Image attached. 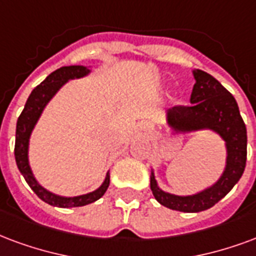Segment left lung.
Wrapping results in <instances>:
<instances>
[{"label":"left lung","instance_id":"obj_1","mask_svg":"<svg viewBox=\"0 0 256 256\" xmlns=\"http://www.w3.org/2000/svg\"><path fill=\"white\" fill-rule=\"evenodd\" d=\"M196 84L191 92V106H178L166 111V123L175 133L212 130L224 140L226 148L225 168L218 180L192 196H175L162 191L154 172L150 174V190L158 204L168 209L196 213L210 209L224 198L239 182L247 160V128L238 103L213 76L204 70H192Z\"/></svg>","mask_w":256,"mask_h":256}]
</instances>
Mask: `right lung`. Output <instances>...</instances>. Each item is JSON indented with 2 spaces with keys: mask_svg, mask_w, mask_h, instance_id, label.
<instances>
[{
  "mask_svg": "<svg viewBox=\"0 0 256 256\" xmlns=\"http://www.w3.org/2000/svg\"><path fill=\"white\" fill-rule=\"evenodd\" d=\"M90 73V68L81 65L62 66L60 69H56V72H52L50 76H47L46 80L40 82L35 90H32L27 103L24 106L22 112L20 114V116L17 119L16 144H14V158H16L17 168L22 172V175L24 176L28 186L31 187L34 192L42 200H44L46 204L51 206H56V208L68 209V208H77V206H85L88 204H92L94 200L102 198L110 186V172H107L102 186L92 192L77 196H56V194L46 190L44 187L39 184V182L35 179V176L32 174L30 160H28L30 138H31L32 130L40 118L44 107L68 81L81 78V77L88 76Z\"/></svg>",
  "mask_w": 256,
  "mask_h": 256,
  "instance_id": "1",
  "label": "right lung"
}]
</instances>
